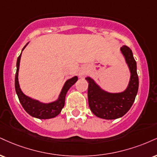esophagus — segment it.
Wrapping results in <instances>:
<instances>
[{"label":"esophagus","mask_w":157,"mask_h":157,"mask_svg":"<svg viewBox=\"0 0 157 157\" xmlns=\"http://www.w3.org/2000/svg\"><path fill=\"white\" fill-rule=\"evenodd\" d=\"M79 76H80V77H84V73L82 72V71H80V72H79Z\"/></svg>","instance_id":"obj_1"}]
</instances>
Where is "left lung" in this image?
I'll return each instance as SVG.
<instances>
[{"label":"left lung","instance_id":"1","mask_svg":"<svg viewBox=\"0 0 157 157\" xmlns=\"http://www.w3.org/2000/svg\"><path fill=\"white\" fill-rule=\"evenodd\" d=\"M121 51L131 72L129 86L124 92L108 93L101 89L90 77L86 78L88 82V99L90 110L96 116L104 119H116L124 116L132 106L138 90L137 63L132 50L124 45L121 48Z\"/></svg>","mask_w":157,"mask_h":157}]
</instances>
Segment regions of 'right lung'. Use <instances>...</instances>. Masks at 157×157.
<instances>
[{
	"mask_svg": "<svg viewBox=\"0 0 157 157\" xmlns=\"http://www.w3.org/2000/svg\"><path fill=\"white\" fill-rule=\"evenodd\" d=\"M28 44H26V45ZM26 45L22 49V50L25 48ZM20 58H21V54L20 55L17 60V71L15 74V90H16V93L17 94L19 100H20V102L21 103L22 107L30 116L40 118V119H49V118L57 116L64 107L66 94H67L68 90L77 82V79H78L77 77L75 76L65 82L58 100L48 104L41 103L37 100L33 99L25 96L20 89L18 82V71Z\"/></svg>",
	"mask_w": 157,
	"mask_h": 157,
	"instance_id": "1",
	"label": "right lung"
}]
</instances>
